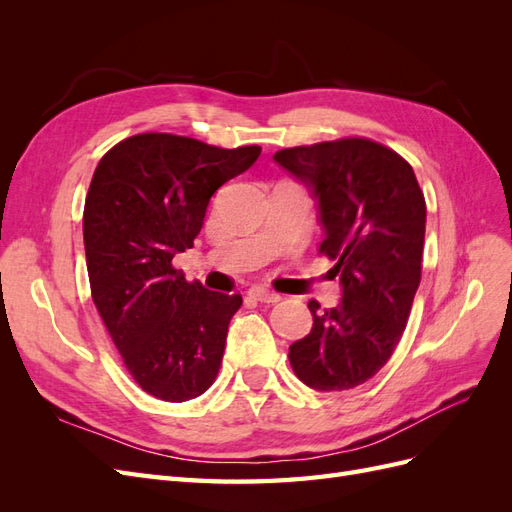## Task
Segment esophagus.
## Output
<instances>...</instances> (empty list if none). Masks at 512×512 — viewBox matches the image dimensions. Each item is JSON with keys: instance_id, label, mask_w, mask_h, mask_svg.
<instances>
[{"instance_id": "esophagus-1", "label": "esophagus", "mask_w": 512, "mask_h": 512, "mask_svg": "<svg viewBox=\"0 0 512 512\" xmlns=\"http://www.w3.org/2000/svg\"><path fill=\"white\" fill-rule=\"evenodd\" d=\"M250 297L256 299V301H260V303H277V301L282 299L280 294L269 290V288H265V286H252V288H250Z\"/></svg>"}]
</instances>
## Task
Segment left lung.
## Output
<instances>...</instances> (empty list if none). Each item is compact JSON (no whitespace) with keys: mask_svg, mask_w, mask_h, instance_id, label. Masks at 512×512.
I'll return each instance as SVG.
<instances>
[{"mask_svg":"<svg viewBox=\"0 0 512 512\" xmlns=\"http://www.w3.org/2000/svg\"><path fill=\"white\" fill-rule=\"evenodd\" d=\"M318 207L320 254L335 260L342 299L307 307L314 327L290 346L309 389L348 391L391 359L421 284L425 198L412 166L367 138L282 149L273 156Z\"/></svg>","mask_w":512,"mask_h":512,"instance_id":"1","label":"left lung"}]
</instances>
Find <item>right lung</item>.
Instances as JSON below:
<instances>
[{
    "instance_id": "1",
    "label": "right lung",
    "mask_w": 512,
    "mask_h": 512,
    "mask_svg": "<svg viewBox=\"0 0 512 512\" xmlns=\"http://www.w3.org/2000/svg\"><path fill=\"white\" fill-rule=\"evenodd\" d=\"M258 156L256 145L136 134L108 151L91 179L83 213L91 297L132 378L153 397L188 401L218 376L243 299L188 284L173 258L194 245L215 190Z\"/></svg>"
}]
</instances>
